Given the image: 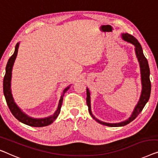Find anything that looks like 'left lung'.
<instances>
[{"instance_id":"left-lung-1","label":"left lung","mask_w":158,"mask_h":158,"mask_svg":"<svg viewBox=\"0 0 158 158\" xmlns=\"http://www.w3.org/2000/svg\"><path fill=\"white\" fill-rule=\"evenodd\" d=\"M123 39L127 41V42L132 43L135 46V52L137 58L140 63V70H141V81H142V85H143V90H142L141 96L139 100L138 105H137L135 108L133 113H132L131 117L129 118L127 120L124 121V122L119 123H107L100 121L98 119H96L94 116L93 115L92 112H91L90 108V92H89L88 89L87 88L86 93H87V98H86V102L87 105L88 107V111L90 113V115L92 116L93 119L97 121L98 123H100V124L106 125V126L110 127H120V126H124L132 122V120H134L139 114L140 113V112L143 110L144 107L147 103L148 100H149L150 96V92H151V83H150V68L149 65H148V60L144 56L143 48H142L140 43L138 42V40L136 39L134 36L130 35L128 33H125L122 35Z\"/></svg>"}]
</instances>
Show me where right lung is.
<instances>
[{
  "instance_id": "1",
  "label": "right lung",
  "mask_w": 158,
  "mask_h": 158,
  "mask_svg": "<svg viewBox=\"0 0 158 158\" xmlns=\"http://www.w3.org/2000/svg\"><path fill=\"white\" fill-rule=\"evenodd\" d=\"M19 44L16 45L14 53L12 55V56L9 58L8 61V63L6 65V74L3 78V93L5 95V98L7 102V105L10 109L11 113L13 114V116L23 123L24 124L28 125L29 126L32 127H44L47 126V125H51L52 123H53V121L56 120L58 117L59 113L60 112L61 106H62L63 96L65 94L66 91L69 89L70 87L68 86L66 88L65 90H63L62 93V95L60 97V100L59 101L58 109L56 113H54L53 115L51 116V117L46 118H42V119H35V118H32L31 117H28V115H26V114H24L23 112L20 110V109L17 106V105L15 103L14 100H13L12 94H11V90H10V80H11V71H12V68L13 63L15 60V58L17 56L18 53V49Z\"/></svg>"
}]
</instances>
